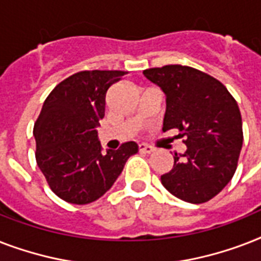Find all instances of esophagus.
Segmentation results:
<instances>
[{
    "label": "esophagus",
    "mask_w": 261,
    "mask_h": 261,
    "mask_svg": "<svg viewBox=\"0 0 261 261\" xmlns=\"http://www.w3.org/2000/svg\"><path fill=\"white\" fill-rule=\"evenodd\" d=\"M139 150L142 151V153H147V154H150V153H153L154 151V149L151 146H149V145H146V143H139Z\"/></svg>",
    "instance_id": "34e87169"
}]
</instances>
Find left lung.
<instances>
[{"instance_id":"8db88e82","label":"left lung","mask_w":261,"mask_h":261,"mask_svg":"<svg viewBox=\"0 0 261 261\" xmlns=\"http://www.w3.org/2000/svg\"><path fill=\"white\" fill-rule=\"evenodd\" d=\"M167 97L163 131L176 128L187 150L174 154L161 182L184 202L204 203L230 181L243 147L240 108L222 83L194 67L168 65L143 70Z\"/></svg>"}]
</instances>
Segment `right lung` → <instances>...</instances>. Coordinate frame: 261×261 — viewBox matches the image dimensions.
I'll return each instance as SVG.
<instances>
[{
	"label": "right lung",
	"instance_id": "1",
	"mask_svg": "<svg viewBox=\"0 0 261 261\" xmlns=\"http://www.w3.org/2000/svg\"><path fill=\"white\" fill-rule=\"evenodd\" d=\"M124 74L80 71L58 84L43 104L34 127L36 163L54 194L66 202L88 204L101 198L138 153L130 141L102 154L97 135L107 90Z\"/></svg>",
	"mask_w": 261,
	"mask_h": 261
}]
</instances>
